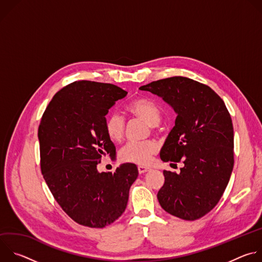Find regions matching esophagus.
I'll return each mask as SVG.
<instances>
[{
	"label": "esophagus",
	"mask_w": 262,
	"mask_h": 262,
	"mask_svg": "<svg viewBox=\"0 0 262 262\" xmlns=\"http://www.w3.org/2000/svg\"><path fill=\"white\" fill-rule=\"evenodd\" d=\"M149 170V168L148 167H144V166H138V171H139V173L140 174H142V173H145V172H147Z\"/></svg>",
	"instance_id": "1"
}]
</instances>
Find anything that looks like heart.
I'll return each instance as SVG.
<instances>
[{"label":"heart","instance_id":"heart-1","mask_svg":"<svg viewBox=\"0 0 262 262\" xmlns=\"http://www.w3.org/2000/svg\"><path fill=\"white\" fill-rule=\"evenodd\" d=\"M129 113L146 122L152 130L157 129L161 122V107L152 99L147 97H139L127 105ZM125 119L118 112H112L104 120V132L108 139L113 142H120L125 135ZM158 151V144L152 140L140 142H128L119 152V157L123 162L134 163L138 165H146Z\"/></svg>","mask_w":262,"mask_h":262}]
</instances>
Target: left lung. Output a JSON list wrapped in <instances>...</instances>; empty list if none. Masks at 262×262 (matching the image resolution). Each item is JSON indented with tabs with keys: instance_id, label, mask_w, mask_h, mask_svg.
<instances>
[{
	"instance_id": "8db88e82",
	"label": "left lung",
	"mask_w": 262,
	"mask_h": 262,
	"mask_svg": "<svg viewBox=\"0 0 262 262\" xmlns=\"http://www.w3.org/2000/svg\"><path fill=\"white\" fill-rule=\"evenodd\" d=\"M139 89L163 97L177 114L160 157L164 162L182 161L184 167L179 174L164 170L159 202L172 215L198 220L217 204L232 173L234 142L229 112L210 87L189 78H167Z\"/></svg>"
}]
</instances>
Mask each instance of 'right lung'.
<instances>
[{
    "mask_svg": "<svg viewBox=\"0 0 262 262\" xmlns=\"http://www.w3.org/2000/svg\"><path fill=\"white\" fill-rule=\"evenodd\" d=\"M126 91L113 84L73 82L50 101L38 127L40 168L55 200L80 225L103 228L125 210L135 164L113 173L97 171L105 155L116 147L104 132L108 108Z\"/></svg>",
    "mask_w": 262,
    "mask_h": 262,
    "instance_id": "add662e5",
    "label": "right lung"
}]
</instances>
